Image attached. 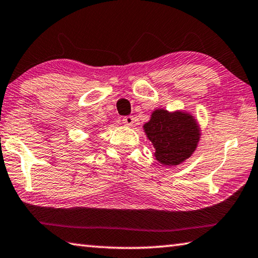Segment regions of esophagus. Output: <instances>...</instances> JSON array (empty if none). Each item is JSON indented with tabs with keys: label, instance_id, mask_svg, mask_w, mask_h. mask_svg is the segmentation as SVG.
I'll return each mask as SVG.
<instances>
[{
	"label": "esophagus",
	"instance_id": "esophagus-1",
	"mask_svg": "<svg viewBox=\"0 0 258 258\" xmlns=\"http://www.w3.org/2000/svg\"><path fill=\"white\" fill-rule=\"evenodd\" d=\"M133 121H134L133 116H126L122 118V124H124L125 126H132Z\"/></svg>",
	"mask_w": 258,
	"mask_h": 258
}]
</instances>
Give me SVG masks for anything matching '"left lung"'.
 I'll use <instances>...</instances> for the list:
<instances>
[{"label": "left lung", "mask_w": 258, "mask_h": 258, "mask_svg": "<svg viewBox=\"0 0 258 258\" xmlns=\"http://www.w3.org/2000/svg\"><path fill=\"white\" fill-rule=\"evenodd\" d=\"M144 130L154 145L155 157L167 166L179 165L190 157L201 136L191 114L164 109L155 110Z\"/></svg>", "instance_id": "8db88e82"}]
</instances>
